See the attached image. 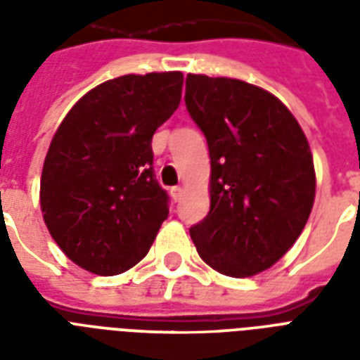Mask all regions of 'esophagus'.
Returning a JSON list of instances; mask_svg holds the SVG:
<instances>
[{"label": "esophagus", "mask_w": 360, "mask_h": 360, "mask_svg": "<svg viewBox=\"0 0 360 360\" xmlns=\"http://www.w3.org/2000/svg\"><path fill=\"white\" fill-rule=\"evenodd\" d=\"M183 186H174L172 191H169V194H172V198H174V202H179L181 196H183Z\"/></svg>", "instance_id": "esophagus-1"}]
</instances>
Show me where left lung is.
Segmentation results:
<instances>
[{
  "instance_id": "1",
  "label": "left lung",
  "mask_w": 360,
  "mask_h": 360,
  "mask_svg": "<svg viewBox=\"0 0 360 360\" xmlns=\"http://www.w3.org/2000/svg\"><path fill=\"white\" fill-rule=\"evenodd\" d=\"M185 104L211 157V209L191 237L214 271L246 278L290 250L316 196L312 151L290 110L236 78L186 76Z\"/></svg>"
}]
</instances>
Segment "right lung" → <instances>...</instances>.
I'll return each instance as SVG.
<instances>
[{
    "instance_id": "right-lung-1",
    "label": "right lung",
    "mask_w": 360,
    "mask_h": 360,
    "mask_svg": "<svg viewBox=\"0 0 360 360\" xmlns=\"http://www.w3.org/2000/svg\"><path fill=\"white\" fill-rule=\"evenodd\" d=\"M183 75H124L87 91L48 147L41 209L65 256L89 273L134 267L168 219L153 172L155 130L181 103Z\"/></svg>"
}]
</instances>
